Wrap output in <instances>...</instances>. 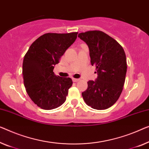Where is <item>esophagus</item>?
I'll use <instances>...</instances> for the list:
<instances>
[{
  "mask_svg": "<svg viewBox=\"0 0 149 149\" xmlns=\"http://www.w3.org/2000/svg\"><path fill=\"white\" fill-rule=\"evenodd\" d=\"M80 79H77V78H73V81L74 82H77V81H79Z\"/></svg>",
  "mask_w": 149,
  "mask_h": 149,
  "instance_id": "1",
  "label": "esophagus"
}]
</instances>
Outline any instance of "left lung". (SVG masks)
Listing matches in <instances>:
<instances>
[{
	"label": "left lung",
	"mask_w": 149,
	"mask_h": 149,
	"mask_svg": "<svg viewBox=\"0 0 149 149\" xmlns=\"http://www.w3.org/2000/svg\"><path fill=\"white\" fill-rule=\"evenodd\" d=\"M78 37L88 45L91 64L97 73L96 80L88 81L82 97L94 109H107L123 92L127 69L125 52L116 40L101 31L80 33Z\"/></svg>",
	"instance_id": "obj_1"
}]
</instances>
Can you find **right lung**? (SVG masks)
Listing matches in <instances>:
<instances>
[{
    "instance_id": "right-lung-1",
    "label": "right lung",
    "mask_w": 149,
    "mask_h": 149,
    "mask_svg": "<svg viewBox=\"0 0 149 149\" xmlns=\"http://www.w3.org/2000/svg\"><path fill=\"white\" fill-rule=\"evenodd\" d=\"M77 33H45L33 42L24 57V86L31 100L42 109H54L65 102L72 79L57 76L53 69Z\"/></svg>"
}]
</instances>
